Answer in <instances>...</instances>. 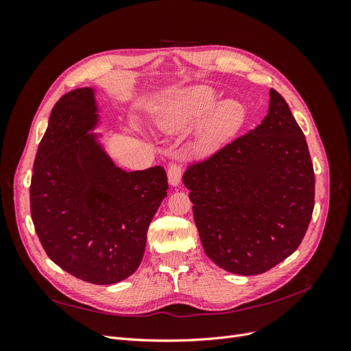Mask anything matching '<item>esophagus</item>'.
Listing matches in <instances>:
<instances>
[{
	"mask_svg": "<svg viewBox=\"0 0 351 351\" xmlns=\"http://www.w3.org/2000/svg\"><path fill=\"white\" fill-rule=\"evenodd\" d=\"M180 182H182V168H180V165L173 164L168 168V183L173 187H177Z\"/></svg>",
	"mask_w": 351,
	"mask_h": 351,
	"instance_id": "obj_1",
	"label": "esophagus"
}]
</instances>
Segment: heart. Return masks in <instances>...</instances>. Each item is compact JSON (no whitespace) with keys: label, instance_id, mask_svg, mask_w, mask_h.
Returning a JSON list of instances; mask_svg holds the SVG:
<instances>
[{"label":"heart","instance_id":"b5f03b06","mask_svg":"<svg viewBox=\"0 0 351 351\" xmlns=\"http://www.w3.org/2000/svg\"><path fill=\"white\" fill-rule=\"evenodd\" d=\"M206 120L196 139V152L209 156L222 149L246 120L243 105L234 99L218 102V93L206 84L189 86L174 93L158 117L159 129L168 134L182 133Z\"/></svg>","mask_w":351,"mask_h":351}]
</instances>
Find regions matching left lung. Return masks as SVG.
Segmentation results:
<instances>
[{
  "label": "left lung",
  "mask_w": 351,
  "mask_h": 351,
  "mask_svg": "<svg viewBox=\"0 0 351 351\" xmlns=\"http://www.w3.org/2000/svg\"><path fill=\"white\" fill-rule=\"evenodd\" d=\"M193 217L206 256L258 275L295 252L312 219L315 174L304 134L281 95L247 134L189 168Z\"/></svg>",
  "instance_id": "obj_1"
}]
</instances>
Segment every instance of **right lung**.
Wrapping results in <instances>:
<instances>
[{
    "label": "right lung",
    "instance_id": "1",
    "mask_svg": "<svg viewBox=\"0 0 351 351\" xmlns=\"http://www.w3.org/2000/svg\"><path fill=\"white\" fill-rule=\"evenodd\" d=\"M97 89L56 104L39 143L30 212L47 254L92 284L120 282L139 268L146 232L167 196L162 167L125 171L105 149Z\"/></svg>",
    "mask_w": 351,
    "mask_h": 351
}]
</instances>
